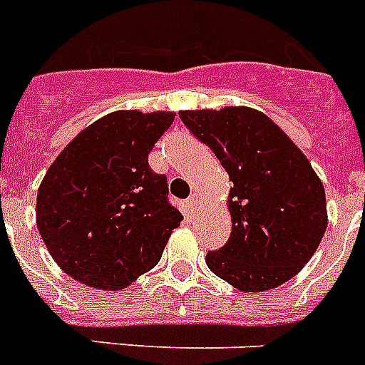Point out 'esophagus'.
Listing matches in <instances>:
<instances>
[{
  "label": "esophagus",
  "mask_w": 365,
  "mask_h": 365,
  "mask_svg": "<svg viewBox=\"0 0 365 365\" xmlns=\"http://www.w3.org/2000/svg\"><path fill=\"white\" fill-rule=\"evenodd\" d=\"M198 202H200V197H198L197 192H192L191 197L187 198V202H185V204H187V210H191V212H192V210L198 206Z\"/></svg>",
  "instance_id": "34e87169"
}]
</instances>
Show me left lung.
Returning a JSON list of instances; mask_svg holds the SVG:
<instances>
[{"mask_svg":"<svg viewBox=\"0 0 365 365\" xmlns=\"http://www.w3.org/2000/svg\"><path fill=\"white\" fill-rule=\"evenodd\" d=\"M215 153L232 187L229 242L206 255L213 274L242 292L283 285L309 262L328 225L327 197L307 157L274 121L250 106L182 110Z\"/></svg>","mask_w":365,"mask_h":365,"instance_id":"1","label":"left lung"}]
</instances>
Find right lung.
I'll return each mask as SVG.
<instances>
[{"label": "right lung", "mask_w": 365, "mask_h": 365, "mask_svg": "<svg viewBox=\"0 0 365 365\" xmlns=\"http://www.w3.org/2000/svg\"><path fill=\"white\" fill-rule=\"evenodd\" d=\"M174 112L106 114L63 148L37 192V229L56 264L84 285L120 290L161 260L183 215L148 153Z\"/></svg>", "instance_id": "add662e5"}]
</instances>
